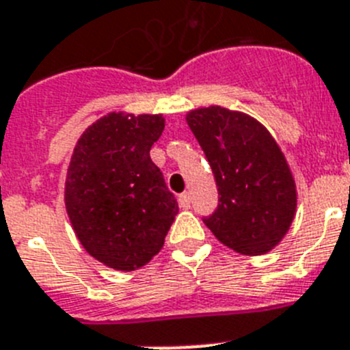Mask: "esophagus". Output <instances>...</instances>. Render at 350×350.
<instances>
[{
    "instance_id": "obj_1",
    "label": "esophagus",
    "mask_w": 350,
    "mask_h": 350,
    "mask_svg": "<svg viewBox=\"0 0 350 350\" xmlns=\"http://www.w3.org/2000/svg\"><path fill=\"white\" fill-rule=\"evenodd\" d=\"M178 200H179V206H181V208H183V209L190 208V193H188V192L181 193Z\"/></svg>"
}]
</instances>
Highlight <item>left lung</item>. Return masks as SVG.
Instances as JSON below:
<instances>
[{
	"label": "left lung",
	"instance_id": "8db88e82",
	"mask_svg": "<svg viewBox=\"0 0 350 350\" xmlns=\"http://www.w3.org/2000/svg\"><path fill=\"white\" fill-rule=\"evenodd\" d=\"M187 123L215 174L218 208L202 218L226 247L262 255L282 241L296 213V183L266 126L245 112L196 109Z\"/></svg>",
	"mask_w": 350,
	"mask_h": 350
}]
</instances>
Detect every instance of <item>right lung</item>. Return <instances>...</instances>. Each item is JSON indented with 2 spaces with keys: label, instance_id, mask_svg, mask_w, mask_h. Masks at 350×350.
<instances>
[{
  "label": "right lung",
  "instance_id": "right-lung-1",
  "mask_svg": "<svg viewBox=\"0 0 350 350\" xmlns=\"http://www.w3.org/2000/svg\"><path fill=\"white\" fill-rule=\"evenodd\" d=\"M162 114L111 112L81 135L65 183V204L91 257L133 271L162 250L178 200L150 150L162 135Z\"/></svg>",
  "mask_w": 350,
  "mask_h": 350
}]
</instances>
